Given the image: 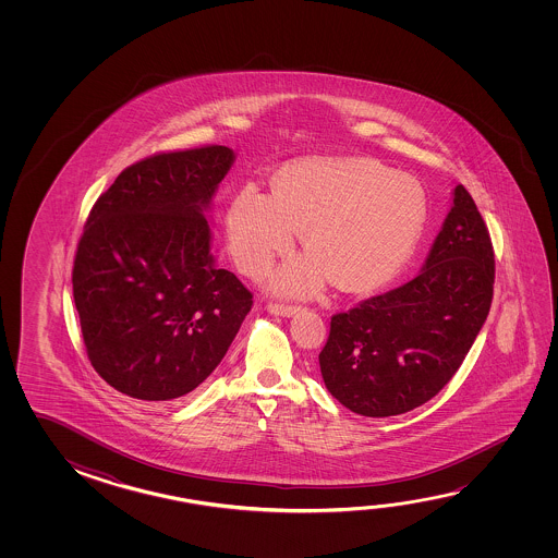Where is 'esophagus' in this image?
Masks as SVG:
<instances>
[{"mask_svg":"<svg viewBox=\"0 0 558 558\" xmlns=\"http://www.w3.org/2000/svg\"><path fill=\"white\" fill-rule=\"evenodd\" d=\"M268 311H270V313H275V315L290 317V315L300 311V305H295V303L270 302L268 303Z\"/></svg>","mask_w":558,"mask_h":558,"instance_id":"obj_1","label":"esophagus"}]
</instances>
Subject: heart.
<instances>
[{"mask_svg":"<svg viewBox=\"0 0 558 558\" xmlns=\"http://www.w3.org/2000/svg\"><path fill=\"white\" fill-rule=\"evenodd\" d=\"M424 220V192L409 177L369 159H319L286 167L275 194L243 186L229 204L226 238L235 265L260 278L305 229L310 255L283 266L276 286L313 293L332 278L344 292H367L401 268Z\"/></svg>","mask_w":558,"mask_h":558,"instance_id":"1","label":"heart"}]
</instances>
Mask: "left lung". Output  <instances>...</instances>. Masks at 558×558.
<instances>
[{
  "label": "left lung",
  "instance_id": "1",
  "mask_svg": "<svg viewBox=\"0 0 558 558\" xmlns=\"http://www.w3.org/2000/svg\"><path fill=\"white\" fill-rule=\"evenodd\" d=\"M494 247L463 184L421 275L330 317L319 366L330 395L384 418L428 402L449 384L490 311Z\"/></svg>",
  "mask_w": 558,
  "mask_h": 558
}]
</instances>
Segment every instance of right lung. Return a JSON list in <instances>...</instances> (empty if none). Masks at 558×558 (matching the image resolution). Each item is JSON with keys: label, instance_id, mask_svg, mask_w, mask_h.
<instances>
[{"label": "right lung", "instance_id": "1", "mask_svg": "<svg viewBox=\"0 0 558 558\" xmlns=\"http://www.w3.org/2000/svg\"><path fill=\"white\" fill-rule=\"evenodd\" d=\"M231 163L216 144L159 151L93 204L72 270L75 310L92 366L120 393H191L251 311L253 293L214 263L204 218Z\"/></svg>", "mask_w": 558, "mask_h": 558}]
</instances>
